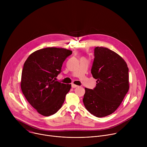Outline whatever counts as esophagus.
Wrapping results in <instances>:
<instances>
[{
	"label": "esophagus",
	"mask_w": 147,
	"mask_h": 147,
	"mask_svg": "<svg viewBox=\"0 0 147 147\" xmlns=\"http://www.w3.org/2000/svg\"><path fill=\"white\" fill-rule=\"evenodd\" d=\"M71 87H72V88H76V87H78V86H77V85H76V84H71Z\"/></svg>",
	"instance_id": "esophagus-1"
}]
</instances>
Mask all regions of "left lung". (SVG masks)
I'll use <instances>...</instances> for the list:
<instances>
[{"label":"left lung","instance_id":"left-lung-1","mask_svg":"<svg viewBox=\"0 0 147 147\" xmlns=\"http://www.w3.org/2000/svg\"><path fill=\"white\" fill-rule=\"evenodd\" d=\"M94 56L91 72L97 84L93 90L85 88L83 103L90 113L102 117L113 113L127 93L129 68L120 55L108 48L96 47Z\"/></svg>","mask_w":147,"mask_h":147}]
</instances>
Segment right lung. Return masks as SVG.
I'll list each match as a JSON object with an SVG mask.
<instances>
[{"mask_svg": "<svg viewBox=\"0 0 147 147\" xmlns=\"http://www.w3.org/2000/svg\"><path fill=\"white\" fill-rule=\"evenodd\" d=\"M72 51L46 48L31 53L24 64L21 88L31 105L40 115L49 116L62 107L71 84L56 81L63 63Z\"/></svg>", "mask_w": 147, "mask_h": 147, "instance_id": "1", "label": "right lung"}]
</instances>
